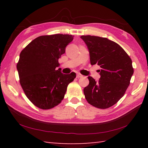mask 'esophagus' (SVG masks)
<instances>
[{
	"instance_id": "esophagus-1",
	"label": "esophagus",
	"mask_w": 148,
	"mask_h": 148,
	"mask_svg": "<svg viewBox=\"0 0 148 148\" xmlns=\"http://www.w3.org/2000/svg\"><path fill=\"white\" fill-rule=\"evenodd\" d=\"M82 77H83V75H81V74H79V73L77 74V78Z\"/></svg>"
}]
</instances>
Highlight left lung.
Instances as JSON below:
<instances>
[{
	"label": "left lung",
	"instance_id": "left-lung-1",
	"mask_svg": "<svg viewBox=\"0 0 148 148\" xmlns=\"http://www.w3.org/2000/svg\"><path fill=\"white\" fill-rule=\"evenodd\" d=\"M88 49L91 65L101 68L96 81L88 76L89 84L84 88L86 100L97 108L107 109L124 95L134 74L132 62L118 44L105 37L82 36Z\"/></svg>",
	"mask_w": 148,
	"mask_h": 148
}]
</instances>
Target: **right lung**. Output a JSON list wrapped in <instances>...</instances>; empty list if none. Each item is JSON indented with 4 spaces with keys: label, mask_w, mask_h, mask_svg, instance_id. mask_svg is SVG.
<instances>
[{
    "label": "right lung",
    "mask_w": 148,
    "mask_h": 148,
    "mask_svg": "<svg viewBox=\"0 0 148 148\" xmlns=\"http://www.w3.org/2000/svg\"><path fill=\"white\" fill-rule=\"evenodd\" d=\"M74 39L69 34L37 37L20 55L16 67L21 86L27 98L37 108L49 109L61 102L68 84L76 74H64L58 59Z\"/></svg>",
    "instance_id": "add662e5"
}]
</instances>
